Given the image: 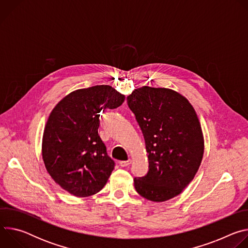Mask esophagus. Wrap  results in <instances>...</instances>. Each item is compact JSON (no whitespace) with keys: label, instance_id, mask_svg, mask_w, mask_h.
<instances>
[{"label":"esophagus","instance_id":"obj_1","mask_svg":"<svg viewBox=\"0 0 248 248\" xmlns=\"http://www.w3.org/2000/svg\"><path fill=\"white\" fill-rule=\"evenodd\" d=\"M130 163H131V161L128 159L127 161H120L119 164H120L121 167H126V166H128Z\"/></svg>","mask_w":248,"mask_h":248}]
</instances>
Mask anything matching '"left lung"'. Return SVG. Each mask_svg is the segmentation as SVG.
Segmentation results:
<instances>
[{
	"label": "left lung",
	"instance_id": "left-lung-1",
	"mask_svg": "<svg viewBox=\"0 0 248 248\" xmlns=\"http://www.w3.org/2000/svg\"><path fill=\"white\" fill-rule=\"evenodd\" d=\"M127 105L143 133L149 170L134 178L136 191L154 202L175 197L190 184L204 153L195 110L182 94L143 86L127 96Z\"/></svg>",
	"mask_w": 248,
	"mask_h": 248
}]
</instances>
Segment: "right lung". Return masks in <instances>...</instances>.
<instances>
[{
  "label": "right lung",
  "instance_id": "obj_1",
  "mask_svg": "<svg viewBox=\"0 0 248 248\" xmlns=\"http://www.w3.org/2000/svg\"><path fill=\"white\" fill-rule=\"evenodd\" d=\"M124 101V95L112 86L95 85L69 93L56 105L45 125L42 157L62 189L87 197L107 184L115 162L98 134L99 117Z\"/></svg>",
  "mask_w": 248,
  "mask_h": 248
}]
</instances>
